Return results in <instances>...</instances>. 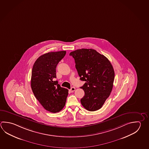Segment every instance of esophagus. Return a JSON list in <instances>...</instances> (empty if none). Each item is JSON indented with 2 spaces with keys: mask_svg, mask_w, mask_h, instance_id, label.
Listing matches in <instances>:
<instances>
[{
  "mask_svg": "<svg viewBox=\"0 0 149 149\" xmlns=\"http://www.w3.org/2000/svg\"><path fill=\"white\" fill-rule=\"evenodd\" d=\"M75 90V88L74 87H72L70 88V92H73Z\"/></svg>",
  "mask_w": 149,
  "mask_h": 149,
  "instance_id": "esophagus-1",
  "label": "esophagus"
}]
</instances>
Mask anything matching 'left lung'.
I'll return each instance as SVG.
<instances>
[{
  "mask_svg": "<svg viewBox=\"0 0 149 149\" xmlns=\"http://www.w3.org/2000/svg\"><path fill=\"white\" fill-rule=\"evenodd\" d=\"M70 55L74 58L80 79L85 81L81 87L85 92L81 105L89 111L100 109L112 90L115 74L111 62L93 49H77Z\"/></svg>",
  "mask_w": 149,
  "mask_h": 149,
  "instance_id": "1",
  "label": "left lung"
}]
</instances>
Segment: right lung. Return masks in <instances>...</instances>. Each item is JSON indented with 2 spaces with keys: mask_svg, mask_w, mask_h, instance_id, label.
I'll list each match as a JSON object with an SVG mask.
<instances>
[{
  "mask_svg": "<svg viewBox=\"0 0 149 149\" xmlns=\"http://www.w3.org/2000/svg\"><path fill=\"white\" fill-rule=\"evenodd\" d=\"M66 51L49 52L39 56L31 72V87L34 95L45 110L58 112L64 107L68 89L61 87L56 78V68Z\"/></svg>",
  "mask_w": 149,
  "mask_h": 149,
  "instance_id": "1",
  "label": "right lung"
}]
</instances>
